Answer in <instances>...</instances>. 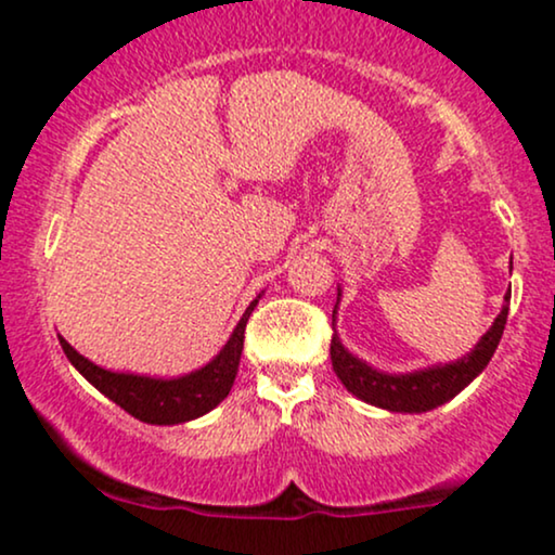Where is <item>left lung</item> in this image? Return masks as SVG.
<instances>
[{
	"mask_svg": "<svg viewBox=\"0 0 555 555\" xmlns=\"http://www.w3.org/2000/svg\"><path fill=\"white\" fill-rule=\"evenodd\" d=\"M339 299H341V286L339 297H336L334 318H331V326H334V339H331V365L334 373L339 375V380L349 393L365 401V404L380 406L388 412H410V415H420V412H430L436 406L446 404L449 399H454L456 393L464 391L473 380L488 367L490 358H493L495 347H499L503 326H506L508 315V299L512 292L503 295V308L495 315L493 326L480 336V341L469 349L467 354H462L460 360L451 362H438V365L420 367L412 373H386L373 367L371 362L360 360L358 354L349 352L344 347L339 334H336V313H339Z\"/></svg>",
	"mask_w": 555,
	"mask_h": 555,
	"instance_id": "1",
	"label": "left lung"
}]
</instances>
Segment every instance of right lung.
<instances>
[{
  "instance_id": "right-lung-1",
  "label": "right lung",
  "mask_w": 555,
  "mask_h": 555,
  "mask_svg": "<svg viewBox=\"0 0 555 555\" xmlns=\"http://www.w3.org/2000/svg\"><path fill=\"white\" fill-rule=\"evenodd\" d=\"M260 295L247 305L242 313L240 323L234 326L224 347L211 362H206L197 371H190L175 378H156V375H140V373H119L106 371V367L95 365L88 358H82L78 349H73L60 336L62 349H65L67 360L78 371L88 384L99 388L106 399L122 406L140 423L149 425H180L190 420L203 417L219 406L229 397L234 386V375L240 367L242 339H245L247 318L256 310Z\"/></svg>"
}]
</instances>
